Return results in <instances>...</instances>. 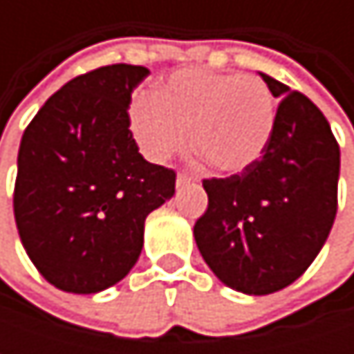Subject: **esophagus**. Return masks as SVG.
<instances>
[{
    "label": "esophagus",
    "instance_id": "34e87169",
    "mask_svg": "<svg viewBox=\"0 0 354 354\" xmlns=\"http://www.w3.org/2000/svg\"><path fill=\"white\" fill-rule=\"evenodd\" d=\"M194 182V178L188 176V174H178L176 176V188H184V186H188V184H192Z\"/></svg>",
    "mask_w": 354,
    "mask_h": 354
}]
</instances>
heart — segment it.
I'll use <instances>...</instances> for the list:
<instances>
[{
  "mask_svg": "<svg viewBox=\"0 0 354 354\" xmlns=\"http://www.w3.org/2000/svg\"><path fill=\"white\" fill-rule=\"evenodd\" d=\"M131 133L141 153L166 162L188 141L223 174L254 166L274 129V98L254 75L203 67L178 69L162 80L153 96H141L129 110Z\"/></svg>",
  "mask_w": 354,
  "mask_h": 354,
  "instance_id": "obj_1",
  "label": "heart"
}]
</instances>
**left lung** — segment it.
Wrapping results in <instances>:
<instances>
[{
  "mask_svg": "<svg viewBox=\"0 0 354 354\" xmlns=\"http://www.w3.org/2000/svg\"><path fill=\"white\" fill-rule=\"evenodd\" d=\"M281 98L262 158L203 182L209 196L194 240L213 274L234 291L268 295L297 281L336 217L340 149L326 116L301 92L260 73Z\"/></svg>",
  "mask_w": 354,
  "mask_h": 354,
  "instance_id": "8db88e82",
  "label": "left lung"
}]
</instances>
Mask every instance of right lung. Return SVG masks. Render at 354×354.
Returning a JSON list of instances; mask_svg holds the SVG:
<instances>
[{"instance_id":"add662e5","label":"right lung","mask_w":354,"mask_h":354,"mask_svg":"<svg viewBox=\"0 0 354 354\" xmlns=\"http://www.w3.org/2000/svg\"><path fill=\"white\" fill-rule=\"evenodd\" d=\"M147 67L116 63L67 82L26 127L14 215L22 246L57 289L100 293L139 260L145 219L174 196L176 174L149 164L129 129Z\"/></svg>"}]
</instances>
